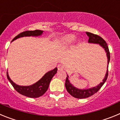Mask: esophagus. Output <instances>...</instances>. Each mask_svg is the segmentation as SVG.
Listing matches in <instances>:
<instances>
[{"mask_svg":"<svg viewBox=\"0 0 120 120\" xmlns=\"http://www.w3.org/2000/svg\"><path fill=\"white\" fill-rule=\"evenodd\" d=\"M64 68V65H61V64H59V65H58V70H62Z\"/></svg>","mask_w":120,"mask_h":120,"instance_id":"esophagus-1","label":"esophagus"}]
</instances>
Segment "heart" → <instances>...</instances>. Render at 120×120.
I'll use <instances>...</instances> for the list:
<instances>
[{
	"label": "heart",
	"mask_w": 120,
	"mask_h": 120,
	"mask_svg": "<svg viewBox=\"0 0 120 120\" xmlns=\"http://www.w3.org/2000/svg\"><path fill=\"white\" fill-rule=\"evenodd\" d=\"M76 37L74 35H67L61 37L59 40V45L61 47H68L74 44L76 41Z\"/></svg>",
	"instance_id": "heart-1"
}]
</instances>
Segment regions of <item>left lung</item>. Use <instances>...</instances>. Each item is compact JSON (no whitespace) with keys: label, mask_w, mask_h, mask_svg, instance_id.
<instances>
[{"label":"left lung","mask_w":120,"mask_h":120,"mask_svg":"<svg viewBox=\"0 0 120 120\" xmlns=\"http://www.w3.org/2000/svg\"><path fill=\"white\" fill-rule=\"evenodd\" d=\"M86 34L88 35V37H89L88 43H90V44H99V45H100L105 50L106 53L107 59H108V65H107L106 73L105 76L104 77L102 82H100L99 84L97 85L96 86L90 88H76V86H75L71 83L69 80V76H68V75H67V77L66 78L65 83V86L67 89V91H68V93L70 94L71 96L77 98H87V97H89L90 96L94 95L95 93H97L98 90L101 88L103 85L105 83V82L106 81V79L108 78V65H109V63L110 61V53L106 43L105 41L101 37H99L98 35L93 34L92 33L88 32H86Z\"/></svg>","instance_id":"1"}]
</instances>
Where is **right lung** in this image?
Listing matches in <instances>:
<instances>
[{"label":"right lung","instance_id":"1","mask_svg":"<svg viewBox=\"0 0 120 120\" xmlns=\"http://www.w3.org/2000/svg\"><path fill=\"white\" fill-rule=\"evenodd\" d=\"M43 32H44L43 30H27V31L23 32L15 37L12 40V42L14 40H16L17 39L22 38V37H40L43 34ZM57 70H58V68L56 67L54 69L47 72L38 81H37V82L31 85L23 86L16 84L11 79L8 75V72H7V78L18 93L26 97H30V98H37V97L43 96V94L47 91L50 82L53 77L57 73Z\"/></svg>","mask_w":120,"mask_h":120}]
</instances>
